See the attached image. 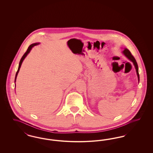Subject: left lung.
<instances>
[{
    "mask_svg": "<svg viewBox=\"0 0 153 153\" xmlns=\"http://www.w3.org/2000/svg\"><path fill=\"white\" fill-rule=\"evenodd\" d=\"M122 53L123 54L124 56L125 57H126L127 58H128L130 61H131V62L133 63L134 65L135 66V68L136 69V72L137 74V76H138V81H139V74L138 72V66L137 64V62L135 60V58L133 57V56L131 54V52L129 51V50H128L126 48H124L123 51H122Z\"/></svg>",
    "mask_w": 153,
    "mask_h": 153,
    "instance_id": "left-lung-1",
    "label": "left lung"
}]
</instances>
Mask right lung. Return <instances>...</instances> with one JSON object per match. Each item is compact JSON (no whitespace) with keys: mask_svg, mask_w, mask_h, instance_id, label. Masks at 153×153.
Returning a JSON list of instances; mask_svg holds the SVG:
<instances>
[{"mask_svg":"<svg viewBox=\"0 0 153 153\" xmlns=\"http://www.w3.org/2000/svg\"><path fill=\"white\" fill-rule=\"evenodd\" d=\"M39 43H34V44H31V45H30L29 46V47L28 48V49H27V51L26 52L23 54V56H22V58L21 59V60H20V62H19V66H18V71H17V72H16V75H15V82H16V77H17V75H18V72H19V69H20V68H21V65H22V62H23V60L25 59V58L26 57V56L28 55V54L29 53L30 51H31V50L32 49V48L34 47V46H36V45H39Z\"/></svg>","mask_w":153,"mask_h":153,"instance_id":"add662e5","label":"right lung"}]
</instances>
